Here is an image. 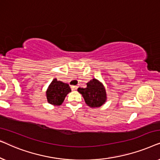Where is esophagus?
I'll return each mask as SVG.
<instances>
[{"instance_id":"1","label":"esophagus","mask_w":160,"mask_h":160,"mask_svg":"<svg viewBox=\"0 0 160 160\" xmlns=\"http://www.w3.org/2000/svg\"><path fill=\"white\" fill-rule=\"evenodd\" d=\"M78 88L77 86H71V89L72 90H76Z\"/></svg>"}]
</instances>
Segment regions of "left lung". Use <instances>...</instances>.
Returning <instances> with one entry per match:
<instances>
[{"label": "left lung", "mask_w": 160, "mask_h": 160, "mask_svg": "<svg viewBox=\"0 0 160 160\" xmlns=\"http://www.w3.org/2000/svg\"><path fill=\"white\" fill-rule=\"evenodd\" d=\"M78 92L82 94L84 101L90 108H99L106 103L107 94L103 84L96 78L87 83L86 88L79 87Z\"/></svg>", "instance_id": "left-lung-1"}]
</instances>
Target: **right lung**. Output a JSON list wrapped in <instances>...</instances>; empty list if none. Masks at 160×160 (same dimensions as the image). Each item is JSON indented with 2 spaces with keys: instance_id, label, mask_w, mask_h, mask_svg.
Listing matches in <instances>:
<instances>
[{
  "instance_id": "obj_1",
  "label": "right lung",
  "mask_w": 160,
  "mask_h": 160,
  "mask_svg": "<svg viewBox=\"0 0 160 160\" xmlns=\"http://www.w3.org/2000/svg\"><path fill=\"white\" fill-rule=\"evenodd\" d=\"M71 92V87L68 84L58 81L56 78H54L48 87L46 96L49 104L58 106L62 105L65 97Z\"/></svg>"
}]
</instances>
